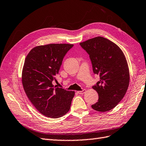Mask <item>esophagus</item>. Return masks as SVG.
Wrapping results in <instances>:
<instances>
[{
  "label": "esophagus",
  "mask_w": 146,
  "mask_h": 146,
  "mask_svg": "<svg viewBox=\"0 0 146 146\" xmlns=\"http://www.w3.org/2000/svg\"><path fill=\"white\" fill-rule=\"evenodd\" d=\"M85 92H86V90H85V89H83L82 90H81V91H78V92H77V94H80V95L84 94Z\"/></svg>",
  "instance_id": "obj_1"
}]
</instances>
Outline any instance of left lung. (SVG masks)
I'll list each match as a JSON object with an SVG mask.
<instances>
[{"label": "left lung", "instance_id": "1", "mask_svg": "<svg viewBox=\"0 0 146 146\" xmlns=\"http://www.w3.org/2000/svg\"><path fill=\"white\" fill-rule=\"evenodd\" d=\"M89 55L95 74L100 80L92 86L98 100L92 108L105 112L114 108L126 94L129 83V73L123 51L114 42L98 36L80 42Z\"/></svg>", "mask_w": 146, "mask_h": 146}]
</instances>
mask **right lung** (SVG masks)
I'll list each match as a JSON object with an SVG mask.
<instances>
[{
	"label": "right lung",
	"instance_id": "add662e5",
	"mask_svg": "<svg viewBox=\"0 0 146 146\" xmlns=\"http://www.w3.org/2000/svg\"><path fill=\"white\" fill-rule=\"evenodd\" d=\"M74 46L49 44L32 49L25 61L22 84L28 98L42 115L60 118L69 111L74 92L52 85L64 56Z\"/></svg>",
	"mask_w": 146,
	"mask_h": 146
}]
</instances>
